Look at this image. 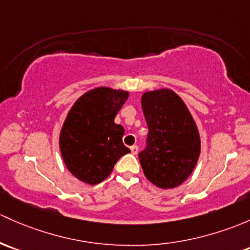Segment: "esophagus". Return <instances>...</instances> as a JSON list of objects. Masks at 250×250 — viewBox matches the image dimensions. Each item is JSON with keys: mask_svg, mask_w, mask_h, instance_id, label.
<instances>
[{"mask_svg": "<svg viewBox=\"0 0 250 250\" xmlns=\"http://www.w3.org/2000/svg\"><path fill=\"white\" fill-rule=\"evenodd\" d=\"M130 151H132L133 154H136V153H138V151H139V147L138 146H132V147H130Z\"/></svg>", "mask_w": 250, "mask_h": 250, "instance_id": "34e87169", "label": "esophagus"}]
</instances>
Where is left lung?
<instances>
[{"label": "left lung", "instance_id": "1", "mask_svg": "<svg viewBox=\"0 0 250 250\" xmlns=\"http://www.w3.org/2000/svg\"><path fill=\"white\" fill-rule=\"evenodd\" d=\"M141 107L148 125L147 147L139 153L144 173L158 188L178 187L200 156L198 125L182 98L169 88L145 92Z\"/></svg>", "mask_w": 250, "mask_h": 250}]
</instances>
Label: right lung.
<instances>
[{
  "label": "right lung",
  "mask_w": 250,
  "mask_h": 250,
  "mask_svg": "<svg viewBox=\"0 0 250 250\" xmlns=\"http://www.w3.org/2000/svg\"><path fill=\"white\" fill-rule=\"evenodd\" d=\"M128 96V91L96 87L79 97L68 111L60 151L67 169L81 182H103L117 160L130 152L122 143L125 128L114 121Z\"/></svg>",
  "instance_id": "1"
}]
</instances>
